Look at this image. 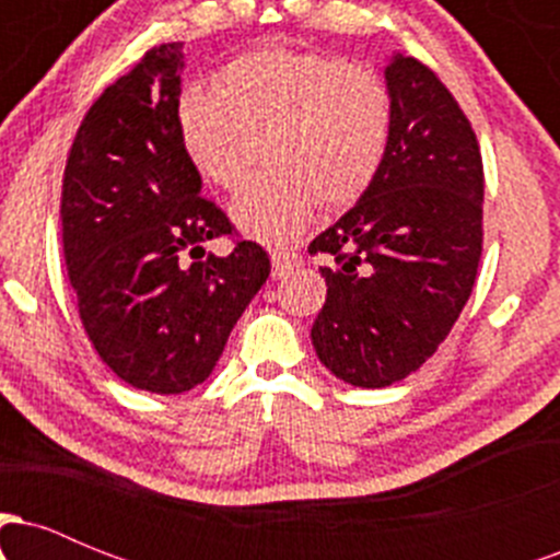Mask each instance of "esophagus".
Wrapping results in <instances>:
<instances>
[{
  "label": "esophagus",
  "instance_id": "esophagus-1",
  "mask_svg": "<svg viewBox=\"0 0 560 560\" xmlns=\"http://www.w3.org/2000/svg\"><path fill=\"white\" fill-rule=\"evenodd\" d=\"M298 262V253L292 249H273L271 253V266H273V276H281L287 268H292Z\"/></svg>",
  "mask_w": 560,
  "mask_h": 560
}]
</instances>
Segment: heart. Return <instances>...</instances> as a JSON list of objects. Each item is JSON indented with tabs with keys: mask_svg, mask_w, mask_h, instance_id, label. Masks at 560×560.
<instances>
[{
	"mask_svg": "<svg viewBox=\"0 0 560 560\" xmlns=\"http://www.w3.org/2000/svg\"><path fill=\"white\" fill-rule=\"evenodd\" d=\"M395 107L371 68L300 49H260L223 68L218 86H186L176 102L186 160L210 184L236 189L262 137L268 168L231 202L236 229L287 242L320 199L355 202L387 158Z\"/></svg>",
	"mask_w": 560,
	"mask_h": 560,
	"instance_id": "b5f03b06",
	"label": "heart"
}]
</instances>
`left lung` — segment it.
Returning <instances> with one entry per match:
<instances>
[{
    "mask_svg": "<svg viewBox=\"0 0 560 560\" xmlns=\"http://www.w3.org/2000/svg\"><path fill=\"white\" fill-rule=\"evenodd\" d=\"M395 124L361 199L307 253L324 255L326 302L311 337L318 361L352 387L413 374L453 329L481 258L485 171L471 124L427 66L384 70Z\"/></svg>",
    "mask_w": 560,
    "mask_h": 560,
    "instance_id": "8db88e82",
    "label": "left lung"
}]
</instances>
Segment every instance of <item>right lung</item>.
Instances as JSON below:
<instances>
[{"mask_svg": "<svg viewBox=\"0 0 560 560\" xmlns=\"http://www.w3.org/2000/svg\"><path fill=\"white\" fill-rule=\"evenodd\" d=\"M184 44L152 47L89 107L62 176V249L81 324L126 384L178 395L215 369L271 273L266 249L231 234L178 141Z\"/></svg>", "mask_w": 560, "mask_h": 560, "instance_id": "1", "label": "right lung"}]
</instances>
